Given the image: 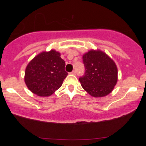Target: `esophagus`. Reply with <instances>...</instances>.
Masks as SVG:
<instances>
[{
	"instance_id": "esophagus-1",
	"label": "esophagus",
	"mask_w": 146,
	"mask_h": 146,
	"mask_svg": "<svg viewBox=\"0 0 146 146\" xmlns=\"http://www.w3.org/2000/svg\"><path fill=\"white\" fill-rule=\"evenodd\" d=\"M70 74H71V75H76V71L75 70H73V71H71Z\"/></svg>"
}]
</instances>
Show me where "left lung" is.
I'll use <instances>...</instances> for the list:
<instances>
[{"label": "left lung", "instance_id": "8db88e82", "mask_svg": "<svg viewBox=\"0 0 146 146\" xmlns=\"http://www.w3.org/2000/svg\"><path fill=\"white\" fill-rule=\"evenodd\" d=\"M85 73L79 78L82 86L94 97L106 96L117 82V68L114 61L100 50L89 51L83 56Z\"/></svg>", "mask_w": 146, "mask_h": 146}]
</instances>
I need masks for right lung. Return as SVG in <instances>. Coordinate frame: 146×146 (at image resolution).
<instances>
[{
    "label": "right lung",
    "mask_w": 146,
    "mask_h": 146,
    "mask_svg": "<svg viewBox=\"0 0 146 146\" xmlns=\"http://www.w3.org/2000/svg\"><path fill=\"white\" fill-rule=\"evenodd\" d=\"M65 62L55 50L42 52L29 62L25 71L24 81L33 94L48 97L61 87L68 75Z\"/></svg>",
    "instance_id": "right-lung-1"
}]
</instances>
